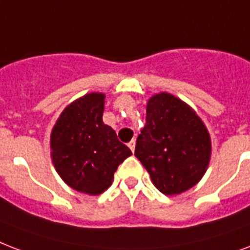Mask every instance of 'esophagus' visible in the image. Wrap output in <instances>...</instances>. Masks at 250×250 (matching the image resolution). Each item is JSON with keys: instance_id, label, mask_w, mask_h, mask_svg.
Returning <instances> with one entry per match:
<instances>
[{"instance_id": "esophagus-1", "label": "esophagus", "mask_w": 250, "mask_h": 250, "mask_svg": "<svg viewBox=\"0 0 250 250\" xmlns=\"http://www.w3.org/2000/svg\"><path fill=\"white\" fill-rule=\"evenodd\" d=\"M128 146H129V149L132 150V152H133V150H135V140H133V139H132V140H131V142L128 143Z\"/></svg>"}]
</instances>
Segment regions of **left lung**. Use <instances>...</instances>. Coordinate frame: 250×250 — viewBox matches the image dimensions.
<instances>
[{
	"label": "left lung",
	"instance_id": "obj_1",
	"mask_svg": "<svg viewBox=\"0 0 250 250\" xmlns=\"http://www.w3.org/2000/svg\"><path fill=\"white\" fill-rule=\"evenodd\" d=\"M135 156L161 193L177 195L205 176L211 139L188 104L169 93H159L146 104V125L136 140Z\"/></svg>",
	"mask_w": 250,
	"mask_h": 250
}]
</instances>
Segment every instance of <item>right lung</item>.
<instances>
[{
    "label": "right lung",
    "instance_id": "obj_1",
    "mask_svg": "<svg viewBox=\"0 0 250 250\" xmlns=\"http://www.w3.org/2000/svg\"><path fill=\"white\" fill-rule=\"evenodd\" d=\"M104 93H89L68 104L51 132L53 167L68 186L80 193L100 195L114 173L132 155L102 121Z\"/></svg>",
    "mask_w": 250,
    "mask_h": 250
}]
</instances>
